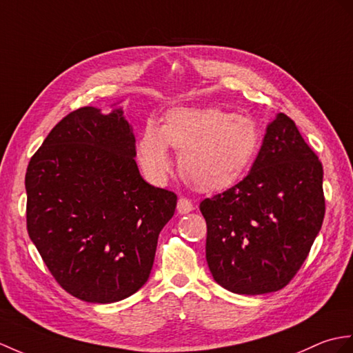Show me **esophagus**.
I'll use <instances>...</instances> for the list:
<instances>
[{
	"mask_svg": "<svg viewBox=\"0 0 353 353\" xmlns=\"http://www.w3.org/2000/svg\"><path fill=\"white\" fill-rule=\"evenodd\" d=\"M194 210V204L190 199H186V196H180L179 201H177V212L180 215H185V214H190V212Z\"/></svg>",
	"mask_w": 353,
	"mask_h": 353,
	"instance_id": "1",
	"label": "esophagus"
}]
</instances>
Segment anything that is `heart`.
Segmentation results:
<instances>
[{"label":"heart","instance_id":"b5f03b06","mask_svg":"<svg viewBox=\"0 0 353 353\" xmlns=\"http://www.w3.org/2000/svg\"><path fill=\"white\" fill-rule=\"evenodd\" d=\"M260 128L248 116L219 108H174L163 125L149 120L137 143V158L153 183L171 168L170 147L180 152L179 171L195 190L214 192L233 186L256 159Z\"/></svg>","mask_w":353,"mask_h":353}]
</instances>
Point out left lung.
Instances as JSON below:
<instances>
[{"label":"left lung","instance_id":"left-lung-1","mask_svg":"<svg viewBox=\"0 0 353 353\" xmlns=\"http://www.w3.org/2000/svg\"><path fill=\"white\" fill-rule=\"evenodd\" d=\"M214 280L239 294L276 292L304 263L325 216L323 168L294 121L266 128L248 176L200 203Z\"/></svg>","mask_w":353,"mask_h":353}]
</instances>
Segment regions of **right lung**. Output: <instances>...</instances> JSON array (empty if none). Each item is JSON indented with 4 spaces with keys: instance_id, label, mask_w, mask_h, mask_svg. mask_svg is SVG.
Here are the masks:
<instances>
[{
    "instance_id": "add662e5",
    "label": "right lung",
    "mask_w": 353,
    "mask_h": 353,
    "mask_svg": "<svg viewBox=\"0 0 353 353\" xmlns=\"http://www.w3.org/2000/svg\"><path fill=\"white\" fill-rule=\"evenodd\" d=\"M121 108L68 114L32 154L27 230L49 272L81 301L110 304L149 280L177 195L139 174Z\"/></svg>"
}]
</instances>
